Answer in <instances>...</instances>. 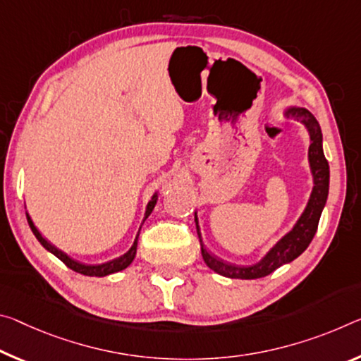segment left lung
I'll return each mask as SVG.
<instances>
[{"instance_id": "obj_1", "label": "left lung", "mask_w": 361, "mask_h": 361, "mask_svg": "<svg viewBox=\"0 0 361 361\" xmlns=\"http://www.w3.org/2000/svg\"><path fill=\"white\" fill-rule=\"evenodd\" d=\"M286 116L295 117L299 122L305 125L308 128V133H310L312 142H310V147H308V160H310L313 183H314L310 201H308L305 212L302 214L299 221L295 223L293 231L286 234L281 241L274 245L270 252L263 257L259 263H255V265H250V267L231 265V263H226L220 259H216L214 255H210L207 252V249H204L201 231H199V225H197V215H194L199 239H201V250H202L204 262L207 263L209 268L221 274V276L236 278V279H257V278L267 276V274L273 273L276 268L284 265V263H289L294 259H297V257H299L308 247V244L312 243L314 233H317L319 216H322V210L326 204V199H328V191H329V165L323 152L322 128H319V125L317 122V118L313 117V114L308 112L307 109L293 107L289 109V111H286Z\"/></svg>"}]
</instances>
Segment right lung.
Here are the masks:
<instances>
[{
    "instance_id": "obj_1",
    "label": "right lung",
    "mask_w": 361,
    "mask_h": 361,
    "mask_svg": "<svg viewBox=\"0 0 361 361\" xmlns=\"http://www.w3.org/2000/svg\"><path fill=\"white\" fill-rule=\"evenodd\" d=\"M156 202H157V194H154L152 199L149 201V204H147L145 219H147V216L151 215V212L154 209V205H156ZM27 221H28V225H30V230L33 231V234H35V238L38 239L39 243H42V245H43L44 249L49 250L51 254H54L61 262H64L66 265L71 268V270L77 271L80 274H85V276H107V274H111V273H117L120 270H123V268H127L130 263L133 262L135 255H136V247H138V236H136L133 245H131V249L128 250L127 254L120 255L118 259H114L111 262L101 263V265H85V263H80L77 260L71 259V257L66 255L64 252H62V250L56 249L53 244H49L47 239H44L42 234H39V231L37 230V226L33 225V221H32L30 215H28V214H27Z\"/></svg>"
}]
</instances>
